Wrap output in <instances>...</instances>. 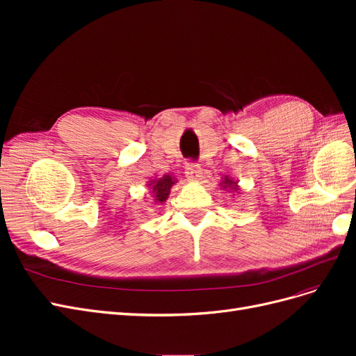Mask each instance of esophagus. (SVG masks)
<instances>
[{"mask_svg":"<svg viewBox=\"0 0 356 356\" xmlns=\"http://www.w3.org/2000/svg\"><path fill=\"white\" fill-rule=\"evenodd\" d=\"M186 177L188 181H199L202 178V170L197 165L188 163L187 169H186Z\"/></svg>","mask_w":356,"mask_h":356,"instance_id":"1","label":"esophagus"}]
</instances>
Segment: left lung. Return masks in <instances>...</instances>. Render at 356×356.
<instances>
[{
  "mask_svg": "<svg viewBox=\"0 0 356 356\" xmlns=\"http://www.w3.org/2000/svg\"><path fill=\"white\" fill-rule=\"evenodd\" d=\"M220 187H221L222 190H227V193H233V196H234V193H239V191H241L239 181L234 179V178L230 177V175H224V177L221 178Z\"/></svg>",
  "mask_w": 356,
  "mask_h": 356,
  "instance_id": "obj_1",
  "label": "left lung"
}]
</instances>
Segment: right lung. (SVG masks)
Segmentation results:
<instances>
[{
    "label": "right lung",
    "instance_id": "1",
    "mask_svg": "<svg viewBox=\"0 0 356 356\" xmlns=\"http://www.w3.org/2000/svg\"><path fill=\"white\" fill-rule=\"evenodd\" d=\"M177 182L178 179L174 177V174H170V172H168V174H165L160 178L157 177L149 178L147 181V188L149 190L148 193L152 195L153 202L156 204H163L170 195V188L174 187Z\"/></svg>",
    "mask_w": 356,
    "mask_h": 356
}]
</instances>
